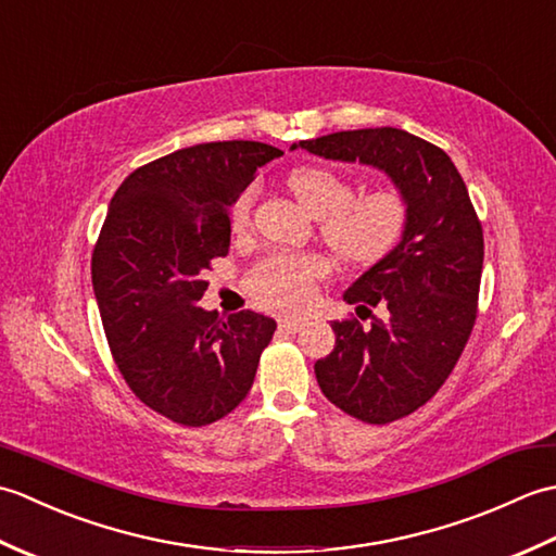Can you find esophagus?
Returning <instances> with one entry per match:
<instances>
[{
    "label": "esophagus",
    "instance_id": "1",
    "mask_svg": "<svg viewBox=\"0 0 556 556\" xmlns=\"http://www.w3.org/2000/svg\"><path fill=\"white\" fill-rule=\"evenodd\" d=\"M279 327L285 329V332H301L305 327V320H296V317H285V320H279Z\"/></svg>",
    "mask_w": 556,
    "mask_h": 556
}]
</instances>
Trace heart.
I'll use <instances>...</instances> for the list:
<instances>
[{"mask_svg":"<svg viewBox=\"0 0 556 556\" xmlns=\"http://www.w3.org/2000/svg\"><path fill=\"white\" fill-rule=\"evenodd\" d=\"M289 191L320 217V233L337 257L353 267H372L392 255L408 229V200L396 186H377L353 195V184L320 164H299L287 176ZM253 205V191L239 195L231 210L233 227H241ZM327 275L320 255H269L248 271L251 296L269 311L301 313L308 308L315 281Z\"/></svg>","mask_w":556,"mask_h":556,"instance_id":"1","label":"heart"}]
</instances>
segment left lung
Segmentation results:
<instances>
[{
    "label": "left lung",
    "mask_w": 556,
    "mask_h": 556,
    "mask_svg": "<svg viewBox=\"0 0 556 556\" xmlns=\"http://www.w3.org/2000/svg\"><path fill=\"white\" fill-rule=\"evenodd\" d=\"M313 155L387 172L408 200L404 241L344 299L370 317L334 320L337 346L315 363L323 394L349 416L387 425L428 404L466 349L478 317L482 224L442 148L401 128L301 140ZM296 148V146H293ZM381 311L371 315V308Z\"/></svg>",
    "instance_id": "1"
}]
</instances>
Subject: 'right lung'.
Wrapping results in <instances>:
<instances>
[{
  "label": "right lung",
  "mask_w": 556,
  "mask_h": 556,
  "mask_svg": "<svg viewBox=\"0 0 556 556\" xmlns=\"http://www.w3.org/2000/svg\"><path fill=\"white\" fill-rule=\"evenodd\" d=\"M281 155L255 140L176 150L116 188L92 251L108 344L131 392L184 428H203L251 392L277 323L198 308L205 269L229 253V207L257 167Z\"/></svg>",
  "instance_id": "right-lung-1"
}]
</instances>
